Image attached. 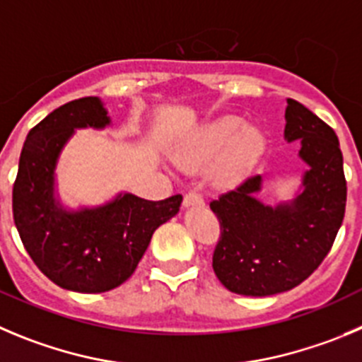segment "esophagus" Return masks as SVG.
I'll return each instance as SVG.
<instances>
[{"label": "esophagus", "instance_id": "34e87169", "mask_svg": "<svg viewBox=\"0 0 362 362\" xmlns=\"http://www.w3.org/2000/svg\"><path fill=\"white\" fill-rule=\"evenodd\" d=\"M184 205L185 207H200V205H204V198H202L200 192H187L184 197Z\"/></svg>", "mask_w": 362, "mask_h": 362}]
</instances>
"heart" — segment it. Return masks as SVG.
<instances>
[{
  "label": "heart",
  "mask_w": 362,
  "mask_h": 362,
  "mask_svg": "<svg viewBox=\"0 0 362 362\" xmlns=\"http://www.w3.org/2000/svg\"><path fill=\"white\" fill-rule=\"evenodd\" d=\"M266 137L255 124H245L239 116H223L211 121L192 135L177 151L175 160L187 171L212 164V182L219 187L235 184L261 157Z\"/></svg>",
  "instance_id": "heart-1"
}]
</instances>
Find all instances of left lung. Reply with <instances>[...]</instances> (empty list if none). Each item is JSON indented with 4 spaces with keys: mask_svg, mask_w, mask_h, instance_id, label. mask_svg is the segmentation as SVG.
<instances>
[{
    "mask_svg": "<svg viewBox=\"0 0 362 362\" xmlns=\"http://www.w3.org/2000/svg\"><path fill=\"white\" fill-rule=\"evenodd\" d=\"M288 143L300 139V158L309 165L303 191L276 207L255 198L261 175L248 177L211 209L219 219L212 268L232 293L269 296L289 291L318 268L330 252L344 218L346 180L343 153L332 128L288 98Z\"/></svg>",
    "mask_w": 362,
    "mask_h": 362,
    "instance_id": "8db88e82",
    "label": "left lung"
}]
</instances>
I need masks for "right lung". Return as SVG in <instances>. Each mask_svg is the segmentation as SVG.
Here are the masks:
<instances>
[{
	"mask_svg": "<svg viewBox=\"0 0 362 362\" xmlns=\"http://www.w3.org/2000/svg\"><path fill=\"white\" fill-rule=\"evenodd\" d=\"M110 117L100 98L69 101L30 130L12 189V212L37 268L57 286L105 293L130 279L153 232L173 218L180 194L160 202L130 192L94 209L66 211L55 200V165L74 128H103Z\"/></svg>",
	"mask_w": 362,
	"mask_h": 362,
	"instance_id": "add662e5",
	"label": "right lung"
}]
</instances>
